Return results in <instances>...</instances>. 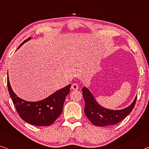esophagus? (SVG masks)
<instances>
[{
  "instance_id": "34e87169",
  "label": "esophagus",
  "mask_w": 149,
  "mask_h": 149,
  "mask_svg": "<svg viewBox=\"0 0 149 149\" xmlns=\"http://www.w3.org/2000/svg\"><path fill=\"white\" fill-rule=\"evenodd\" d=\"M71 89H73V90H77V89H79L78 85H77V83H73V84L71 85Z\"/></svg>"
}]
</instances>
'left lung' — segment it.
<instances>
[{
  "label": "left lung",
  "instance_id": "obj_1",
  "mask_svg": "<svg viewBox=\"0 0 149 149\" xmlns=\"http://www.w3.org/2000/svg\"><path fill=\"white\" fill-rule=\"evenodd\" d=\"M82 92L85 103L84 112L86 117L93 125L100 127L116 125L125 119L133 110L137 99L136 96L132 104L125 109L113 111L104 109L99 105L86 87H83Z\"/></svg>",
  "mask_w": 149,
  "mask_h": 149
}]
</instances>
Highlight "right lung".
<instances>
[{
    "label": "right lung",
    "mask_w": 149,
    "mask_h": 149,
    "mask_svg": "<svg viewBox=\"0 0 149 149\" xmlns=\"http://www.w3.org/2000/svg\"><path fill=\"white\" fill-rule=\"evenodd\" d=\"M30 38L22 42L17 49ZM70 84L67 85L42 100L32 102L17 96L12 90L7 77L8 90L19 117L27 123L36 126L50 125L58 119L62 112L64 100L70 92Z\"/></svg>",
    "instance_id": "right-lung-1"
}]
</instances>
